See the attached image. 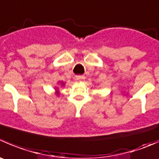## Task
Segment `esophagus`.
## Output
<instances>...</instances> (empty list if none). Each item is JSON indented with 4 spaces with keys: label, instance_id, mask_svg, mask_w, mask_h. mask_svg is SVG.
I'll list each match as a JSON object with an SVG mask.
<instances>
[{
    "label": "esophagus",
    "instance_id": "obj_1",
    "mask_svg": "<svg viewBox=\"0 0 159 159\" xmlns=\"http://www.w3.org/2000/svg\"><path fill=\"white\" fill-rule=\"evenodd\" d=\"M84 78H85V77H84V75H77V76L75 77V79H76L77 81H83Z\"/></svg>",
    "mask_w": 159,
    "mask_h": 159
}]
</instances>
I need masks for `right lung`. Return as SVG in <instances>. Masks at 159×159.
I'll use <instances>...</instances> for the list:
<instances>
[{"instance_id":"obj_1","label":"right lung","mask_w":159,"mask_h":159,"mask_svg":"<svg viewBox=\"0 0 159 159\" xmlns=\"http://www.w3.org/2000/svg\"><path fill=\"white\" fill-rule=\"evenodd\" d=\"M59 84H61L62 86L64 85V83L62 82V81H59ZM57 89H58V88L56 87V94H57V95H59L60 92H59V90H57Z\"/></svg>"}]
</instances>
